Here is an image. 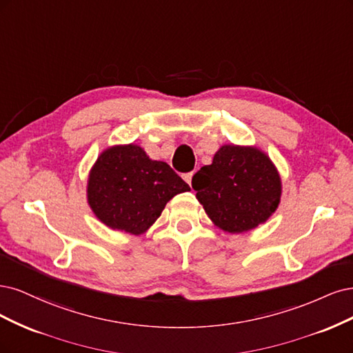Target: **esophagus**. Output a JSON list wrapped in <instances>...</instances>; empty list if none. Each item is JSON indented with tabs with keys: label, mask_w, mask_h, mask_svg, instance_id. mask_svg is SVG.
<instances>
[{
	"label": "esophagus",
	"mask_w": 353,
	"mask_h": 353,
	"mask_svg": "<svg viewBox=\"0 0 353 353\" xmlns=\"http://www.w3.org/2000/svg\"><path fill=\"white\" fill-rule=\"evenodd\" d=\"M192 177H193V172H190V173H186L185 176H183V179H185V181L186 183L190 186L192 185Z\"/></svg>",
	"instance_id": "esophagus-1"
}]
</instances>
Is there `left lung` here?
<instances>
[{"instance_id":"1","label":"left lung","mask_w":353,"mask_h":353,"mask_svg":"<svg viewBox=\"0 0 353 353\" xmlns=\"http://www.w3.org/2000/svg\"><path fill=\"white\" fill-rule=\"evenodd\" d=\"M192 188L219 229L243 233L265 223L280 203L281 179L270 157L255 146L223 145Z\"/></svg>"}]
</instances>
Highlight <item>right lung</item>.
Wrapping results in <instances>:
<instances>
[{
  "instance_id": "obj_1",
  "label": "right lung",
  "mask_w": 353,
  "mask_h": 353,
  "mask_svg": "<svg viewBox=\"0 0 353 353\" xmlns=\"http://www.w3.org/2000/svg\"><path fill=\"white\" fill-rule=\"evenodd\" d=\"M186 181L164 161L151 160L138 145H116L101 152L88 179V203L112 230L142 234L160 217Z\"/></svg>"
}]
</instances>
